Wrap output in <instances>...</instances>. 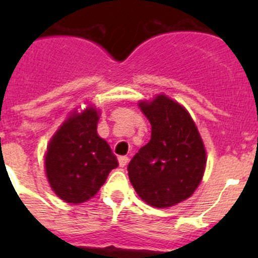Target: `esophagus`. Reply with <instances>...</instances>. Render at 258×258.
Returning <instances> with one entry per match:
<instances>
[{
  "label": "esophagus",
  "mask_w": 258,
  "mask_h": 258,
  "mask_svg": "<svg viewBox=\"0 0 258 258\" xmlns=\"http://www.w3.org/2000/svg\"><path fill=\"white\" fill-rule=\"evenodd\" d=\"M129 163V157L127 156H120L118 157V165L121 166V168H124L126 164Z\"/></svg>",
  "instance_id": "1"
}]
</instances>
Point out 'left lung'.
Segmentation results:
<instances>
[{
	"mask_svg": "<svg viewBox=\"0 0 258 258\" xmlns=\"http://www.w3.org/2000/svg\"><path fill=\"white\" fill-rule=\"evenodd\" d=\"M140 107L151 124V140L127 165L129 179L149 206L173 207L190 198L202 181L204 143L190 113L166 95Z\"/></svg>",
	"mask_w": 258,
	"mask_h": 258,
	"instance_id": "1",
	"label": "left lung"
}]
</instances>
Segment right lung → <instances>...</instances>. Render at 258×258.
Wrapping results in <instances>:
<instances>
[{
	"instance_id": "obj_1",
	"label": "right lung",
	"mask_w": 258,
	"mask_h": 258,
	"mask_svg": "<svg viewBox=\"0 0 258 258\" xmlns=\"http://www.w3.org/2000/svg\"><path fill=\"white\" fill-rule=\"evenodd\" d=\"M99 113L86 107L74 112L52 136L45 169L52 191L66 203L80 204L93 198L118 165L108 143L97 133Z\"/></svg>"
}]
</instances>
